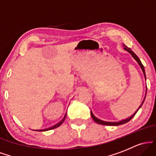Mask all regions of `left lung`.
I'll return each instance as SVG.
<instances>
[{"label": "left lung", "mask_w": 156, "mask_h": 156, "mask_svg": "<svg viewBox=\"0 0 156 156\" xmlns=\"http://www.w3.org/2000/svg\"><path fill=\"white\" fill-rule=\"evenodd\" d=\"M124 46H125V50H126V51H128V52H129V53H130V54L132 55V56H133V58H135V59H136V62H138V64H139V66H140V67H141V69H142L143 73H144V76H145V78H146V76H145V72H144V66H143V64H141V61L139 60V58H138L137 55H136L135 53H134L133 52L131 51V49H130V48H128V47H126V46H125V45H124ZM144 99H145V98H144ZM144 101L142 102V103H141V105H140V107H139V109L141 108V105H142L143 103H144ZM139 109H138V110H139ZM138 110L136 111V112L135 114H133V115L131 116V117H130L129 118H128V119H124V120H122V121H120V122H105V121L101 120V119H98V118L94 117V116L93 115V114H92V112H91V116H92V118L93 119V120H94V122H95L98 123V124L104 125H113V126H115V125H116V126H117V125H119L125 124V123H126V122H129V121L130 120V119H131L132 118H133V117H134V116H135V114H136V112H138Z\"/></svg>", "instance_id": "obj_1"}]
</instances>
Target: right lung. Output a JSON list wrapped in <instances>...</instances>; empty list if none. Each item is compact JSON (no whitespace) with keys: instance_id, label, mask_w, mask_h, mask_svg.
I'll return each instance as SVG.
<instances>
[{"instance_id":"add662e5","label":"right lung","mask_w":156,"mask_h":156,"mask_svg":"<svg viewBox=\"0 0 156 156\" xmlns=\"http://www.w3.org/2000/svg\"><path fill=\"white\" fill-rule=\"evenodd\" d=\"M65 117H66V115L64 116V117L63 118V119H62V121L60 122H58V124H56L55 125H54V126H53V127H51V128H47V129H44V130H37V131H45V130H51V129H54V128H58V126H59V125H61L62 124V122H63L64 121V119H65Z\"/></svg>"}]
</instances>
